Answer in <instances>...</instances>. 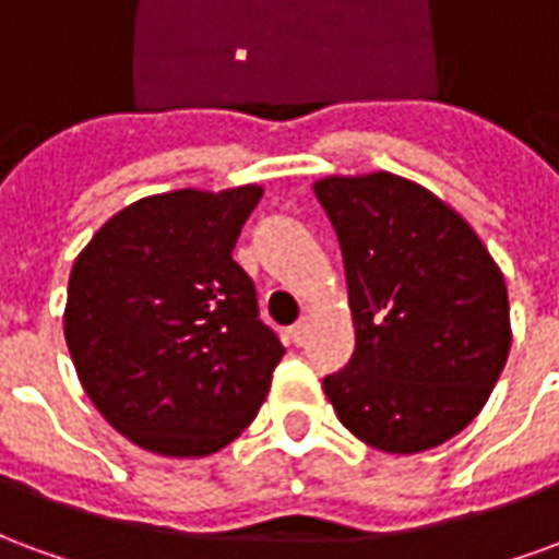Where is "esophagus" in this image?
<instances>
[{
    "label": "esophagus",
    "instance_id": "esophagus-1",
    "mask_svg": "<svg viewBox=\"0 0 559 559\" xmlns=\"http://www.w3.org/2000/svg\"><path fill=\"white\" fill-rule=\"evenodd\" d=\"M308 329H311V323H308V320H299V323H296V326L290 329V338H293V344H296V347H302L305 341H308Z\"/></svg>",
    "mask_w": 559,
    "mask_h": 559
}]
</instances>
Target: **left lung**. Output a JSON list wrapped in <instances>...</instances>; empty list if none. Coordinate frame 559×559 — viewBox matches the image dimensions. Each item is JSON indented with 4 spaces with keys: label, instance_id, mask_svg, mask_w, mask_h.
Segmentation results:
<instances>
[{
    "label": "left lung",
    "instance_id": "obj_1",
    "mask_svg": "<svg viewBox=\"0 0 559 559\" xmlns=\"http://www.w3.org/2000/svg\"><path fill=\"white\" fill-rule=\"evenodd\" d=\"M356 350L323 380L341 425L386 455L445 443L479 416L512 347L500 266L467 221L421 185L377 170L323 176Z\"/></svg>",
    "mask_w": 559,
    "mask_h": 559
}]
</instances>
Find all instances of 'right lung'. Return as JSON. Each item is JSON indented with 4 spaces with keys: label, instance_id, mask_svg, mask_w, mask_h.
I'll return each instance as SVG.
<instances>
[{
    "label": "right lung",
    "instance_id": "1",
    "mask_svg": "<svg viewBox=\"0 0 559 559\" xmlns=\"http://www.w3.org/2000/svg\"><path fill=\"white\" fill-rule=\"evenodd\" d=\"M260 197V185L143 197L71 266L62 326L80 386L152 455H215L266 401L284 347L233 260Z\"/></svg>",
    "mask_w": 559,
    "mask_h": 559
}]
</instances>
